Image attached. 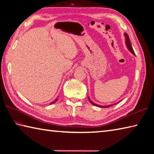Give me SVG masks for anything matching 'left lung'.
Instances as JSON below:
<instances>
[{"label":"left lung","mask_w":154,"mask_h":154,"mask_svg":"<svg viewBox=\"0 0 154 154\" xmlns=\"http://www.w3.org/2000/svg\"><path fill=\"white\" fill-rule=\"evenodd\" d=\"M124 35H125V44H126V46H127V47H128V49H129V51H130V52H131V53H133L134 55H135L134 51V49H133V48H132L131 42H130V41H129V38L128 35L127 34V33H125ZM88 99H89V101H90V103H91L93 104V105H95V106L99 107H110V106H112L113 105L116 104V103H115V104H112V105H107V106H101V105H97V104H95V103H93V102H92L91 100H90V99H89V97H88Z\"/></svg>","instance_id":"left-lung-1"}]
</instances>
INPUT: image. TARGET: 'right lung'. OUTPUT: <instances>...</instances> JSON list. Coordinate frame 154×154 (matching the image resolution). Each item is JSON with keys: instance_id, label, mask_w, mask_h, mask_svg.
I'll use <instances>...</instances> for the list:
<instances>
[{"instance_id": "right-lung-1", "label": "right lung", "mask_w": 154, "mask_h": 154, "mask_svg": "<svg viewBox=\"0 0 154 154\" xmlns=\"http://www.w3.org/2000/svg\"><path fill=\"white\" fill-rule=\"evenodd\" d=\"M57 101V99H55V101H53V102H51V103H50V104H53V103H55V102Z\"/></svg>"}]
</instances>
